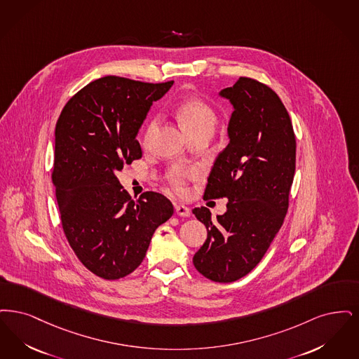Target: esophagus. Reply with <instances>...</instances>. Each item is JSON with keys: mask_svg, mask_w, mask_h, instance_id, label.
<instances>
[{"mask_svg": "<svg viewBox=\"0 0 359 359\" xmlns=\"http://www.w3.org/2000/svg\"><path fill=\"white\" fill-rule=\"evenodd\" d=\"M175 213L181 217H189L190 216V209L185 205H175Z\"/></svg>", "mask_w": 359, "mask_h": 359, "instance_id": "1", "label": "esophagus"}]
</instances>
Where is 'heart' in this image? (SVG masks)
Instances as JSON below:
<instances>
[{
    "instance_id": "obj_1",
    "label": "heart",
    "mask_w": 359,
    "mask_h": 359,
    "mask_svg": "<svg viewBox=\"0 0 359 359\" xmlns=\"http://www.w3.org/2000/svg\"><path fill=\"white\" fill-rule=\"evenodd\" d=\"M178 116L185 127L187 134H194L200 131H210L213 133L216 123H217V115L216 111L212 109L208 103L200 99H189L185 103L181 104L178 109ZM156 126V119H151L144 130V140H149L151 134L154 133ZM194 174V170L187 169L182 166H175L170 172L172 184L177 190H182L185 181L189 177Z\"/></svg>"
}]
</instances>
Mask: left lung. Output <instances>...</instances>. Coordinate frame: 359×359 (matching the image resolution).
Listing matches in <instances>:
<instances>
[{
	"mask_svg": "<svg viewBox=\"0 0 359 359\" xmlns=\"http://www.w3.org/2000/svg\"><path fill=\"white\" fill-rule=\"evenodd\" d=\"M219 95L233 106L229 143L213 163L203 197L229 201L216 219L205 206L193 209L208 231L193 264L209 280L231 283L260 263L283 225L297 140L287 109L268 86L240 78Z\"/></svg>",
	"mask_w": 359,
	"mask_h": 359,
	"instance_id": "left-lung-1",
	"label": "left lung"
}]
</instances>
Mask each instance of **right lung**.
Segmentation results:
<instances>
[{
    "label": "right lung",
    "instance_id": "right-lung-1",
    "mask_svg": "<svg viewBox=\"0 0 359 359\" xmlns=\"http://www.w3.org/2000/svg\"><path fill=\"white\" fill-rule=\"evenodd\" d=\"M172 83L97 79L57 119L52 181L62 229L81 264L106 280L135 271L156 228L172 216L165 196L146 191L131 200L115 175L142 156L140 126Z\"/></svg>",
    "mask_w": 359,
    "mask_h": 359
}]
</instances>
